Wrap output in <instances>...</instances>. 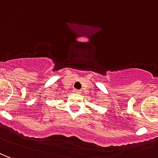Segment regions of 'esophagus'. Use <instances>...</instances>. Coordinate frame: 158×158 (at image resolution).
<instances>
[{"label":"esophagus","mask_w":158,"mask_h":158,"mask_svg":"<svg viewBox=\"0 0 158 158\" xmlns=\"http://www.w3.org/2000/svg\"><path fill=\"white\" fill-rule=\"evenodd\" d=\"M73 92H74L75 93H79L81 92L80 90H77V89H74V90H73Z\"/></svg>","instance_id":"obj_1"}]
</instances>
